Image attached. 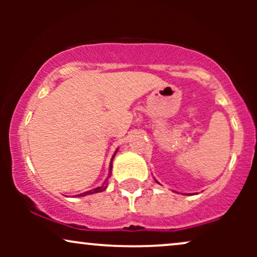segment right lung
<instances>
[{"label": "right lung", "instance_id": "obj_1", "mask_svg": "<svg viewBox=\"0 0 257 257\" xmlns=\"http://www.w3.org/2000/svg\"><path fill=\"white\" fill-rule=\"evenodd\" d=\"M117 151H118V149L116 150V152H114V153H113V156H112V158H111V162H110V167H108V175H107V178H106L105 181L102 182V185H101V186H99V187H95V188H93V190H89V191H87V192H83V193L76 194V197H84V196H88V194L99 193V192H102V191H105V190H106V187H107V180H108V178H110V176H111V173H112V161H113V158H114V156H116Z\"/></svg>", "mask_w": 257, "mask_h": 257}]
</instances>
